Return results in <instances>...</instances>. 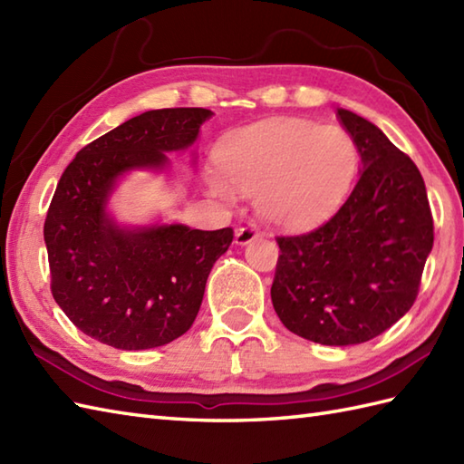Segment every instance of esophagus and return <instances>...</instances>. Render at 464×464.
Segmentation results:
<instances>
[{
  "label": "esophagus",
  "instance_id": "34e87169",
  "mask_svg": "<svg viewBox=\"0 0 464 464\" xmlns=\"http://www.w3.org/2000/svg\"><path fill=\"white\" fill-rule=\"evenodd\" d=\"M259 237V231H257V227L255 225H243V227H239L237 231H235V243L237 245H247V243H251L253 239H257Z\"/></svg>",
  "mask_w": 464,
  "mask_h": 464
}]
</instances>
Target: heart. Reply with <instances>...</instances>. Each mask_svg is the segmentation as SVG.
Here are the masks:
<instances>
[{"mask_svg":"<svg viewBox=\"0 0 464 464\" xmlns=\"http://www.w3.org/2000/svg\"><path fill=\"white\" fill-rule=\"evenodd\" d=\"M224 177L211 189L257 197L265 219L289 229L319 223L347 197L359 171V147L337 125L279 120L231 133L215 155Z\"/></svg>","mask_w":464,"mask_h":464,"instance_id":"heart-1","label":"heart"}]
</instances>
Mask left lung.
Masks as SVG:
<instances>
[{"instance_id": "left-lung-1", "label": "left lung", "mask_w": 464, "mask_h": 464, "mask_svg": "<svg viewBox=\"0 0 464 464\" xmlns=\"http://www.w3.org/2000/svg\"><path fill=\"white\" fill-rule=\"evenodd\" d=\"M359 147L357 185L329 221L279 235L271 301L291 333L321 344H359L415 303L435 241L425 181L377 125L337 110Z\"/></svg>"}]
</instances>
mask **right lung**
I'll use <instances>...</instances> for the list:
<instances>
[{
  "mask_svg": "<svg viewBox=\"0 0 464 464\" xmlns=\"http://www.w3.org/2000/svg\"><path fill=\"white\" fill-rule=\"evenodd\" d=\"M213 111L171 107L145 111L97 137L57 183L44 237L52 295L77 329L123 351L161 347L189 331L213 263L233 229L185 225L121 229L105 213L117 177L163 167L165 151L193 145Z\"/></svg>",
  "mask_w": 464,
  "mask_h": 464,
  "instance_id": "right-lung-1",
  "label": "right lung"
}]
</instances>
